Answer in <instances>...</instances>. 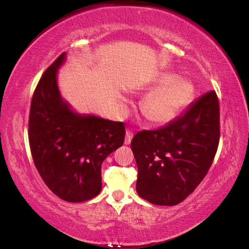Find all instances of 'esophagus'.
<instances>
[{"label": "esophagus", "mask_w": 249, "mask_h": 249, "mask_svg": "<svg viewBox=\"0 0 249 249\" xmlns=\"http://www.w3.org/2000/svg\"><path fill=\"white\" fill-rule=\"evenodd\" d=\"M132 138H133V133L129 132V130H127L125 134V141H124V144L125 145H129L130 142H132Z\"/></svg>", "instance_id": "obj_1"}]
</instances>
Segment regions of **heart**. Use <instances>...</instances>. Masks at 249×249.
I'll return each instance as SVG.
<instances>
[{"label": "heart", "instance_id": "heart-1", "mask_svg": "<svg viewBox=\"0 0 249 249\" xmlns=\"http://www.w3.org/2000/svg\"><path fill=\"white\" fill-rule=\"evenodd\" d=\"M150 93L142 102V112L150 123L166 125L175 121L193 99L195 86L174 72H161L150 82Z\"/></svg>", "mask_w": 249, "mask_h": 249}]
</instances>
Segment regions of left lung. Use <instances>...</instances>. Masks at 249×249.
Returning <instances> with one entry per match:
<instances>
[{
    "label": "left lung",
    "mask_w": 249,
    "mask_h": 249,
    "mask_svg": "<svg viewBox=\"0 0 249 249\" xmlns=\"http://www.w3.org/2000/svg\"><path fill=\"white\" fill-rule=\"evenodd\" d=\"M220 141L215 91L195 101L182 115L156 130L135 135L138 196L156 205H176L195 191L212 165Z\"/></svg>",
    "instance_id": "left-lung-1"
}]
</instances>
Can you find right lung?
Here are the masks:
<instances>
[{
    "mask_svg": "<svg viewBox=\"0 0 249 249\" xmlns=\"http://www.w3.org/2000/svg\"><path fill=\"white\" fill-rule=\"evenodd\" d=\"M61 53L45 71L34 92L28 138L34 163L46 185L60 199L83 202L102 189L101 166L123 145V122L80 114L62 99L57 83Z\"/></svg>",
    "mask_w": 249,
    "mask_h": 249,
    "instance_id": "add662e5",
    "label": "right lung"
}]
</instances>
